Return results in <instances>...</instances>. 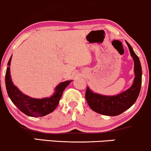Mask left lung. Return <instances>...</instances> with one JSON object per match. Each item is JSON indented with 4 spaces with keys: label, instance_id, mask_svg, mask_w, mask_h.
<instances>
[{
    "label": "left lung",
    "instance_id": "1",
    "mask_svg": "<svg viewBox=\"0 0 151 151\" xmlns=\"http://www.w3.org/2000/svg\"><path fill=\"white\" fill-rule=\"evenodd\" d=\"M126 42L134 61L135 77L133 84L127 90L114 96H106L95 93L87 86L85 94L86 100L90 108L96 113L110 116L119 115L132 106L139 95L142 82L141 62L132 47L128 42L126 41Z\"/></svg>",
    "mask_w": 151,
    "mask_h": 151
}]
</instances>
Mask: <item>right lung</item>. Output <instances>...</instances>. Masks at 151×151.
Here are the masks:
<instances>
[{
  "mask_svg": "<svg viewBox=\"0 0 151 151\" xmlns=\"http://www.w3.org/2000/svg\"><path fill=\"white\" fill-rule=\"evenodd\" d=\"M12 56L8 61L6 73V86L10 100L22 113L32 117L44 116L54 111L57 108L61 99L64 90L72 80L60 83L55 88V92L50 97L42 99L32 98L24 94L14 85L10 76V66Z\"/></svg>",
  "mask_w": 151,
  "mask_h": 151,
  "instance_id": "add662e5",
  "label": "right lung"
}]
</instances>
